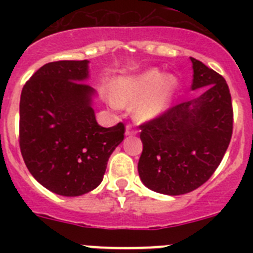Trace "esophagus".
<instances>
[{
  "mask_svg": "<svg viewBox=\"0 0 253 253\" xmlns=\"http://www.w3.org/2000/svg\"><path fill=\"white\" fill-rule=\"evenodd\" d=\"M137 134V130L133 129L130 125H126V128H125V135H135Z\"/></svg>",
  "mask_w": 253,
  "mask_h": 253,
  "instance_id": "esophagus-1",
  "label": "esophagus"
}]
</instances>
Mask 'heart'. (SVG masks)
Segmentation results:
<instances>
[{
    "mask_svg": "<svg viewBox=\"0 0 253 253\" xmlns=\"http://www.w3.org/2000/svg\"><path fill=\"white\" fill-rule=\"evenodd\" d=\"M177 84L175 76H165L157 68L147 69L138 75L122 76L114 81L110 102L114 106L134 104V120L148 123L169 110Z\"/></svg>",
    "mask_w": 253,
    "mask_h": 253,
    "instance_id": "obj_1",
    "label": "heart"
}]
</instances>
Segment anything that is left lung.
<instances>
[{"instance_id": "obj_1", "label": "left lung", "mask_w": 253, "mask_h": 253, "mask_svg": "<svg viewBox=\"0 0 253 253\" xmlns=\"http://www.w3.org/2000/svg\"><path fill=\"white\" fill-rule=\"evenodd\" d=\"M190 59L191 90H202L200 95L140 125L139 177L148 189L165 195L187 194L207 182L232 138L233 110L227 82L200 60Z\"/></svg>"}]
</instances>
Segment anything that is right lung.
<instances>
[{
  "instance_id": "1",
  "label": "right lung",
  "mask_w": 253,
  "mask_h": 253,
  "mask_svg": "<svg viewBox=\"0 0 253 253\" xmlns=\"http://www.w3.org/2000/svg\"><path fill=\"white\" fill-rule=\"evenodd\" d=\"M88 60L40 67L20 97V149L33 177L51 193L80 196L101 184L111 153L124 139L122 123L97 124L86 84Z\"/></svg>"
}]
</instances>
